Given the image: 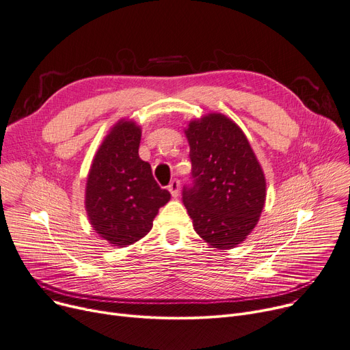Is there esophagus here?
I'll return each mask as SVG.
<instances>
[{"mask_svg":"<svg viewBox=\"0 0 350 350\" xmlns=\"http://www.w3.org/2000/svg\"><path fill=\"white\" fill-rule=\"evenodd\" d=\"M169 191H170V194L173 196V197H177L178 194H180V181L178 180H172V183L169 184Z\"/></svg>","mask_w":350,"mask_h":350,"instance_id":"esophagus-1","label":"esophagus"}]
</instances>
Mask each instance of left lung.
<instances>
[{
  "label": "left lung",
  "mask_w": 350,
  "mask_h": 350,
  "mask_svg": "<svg viewBox=\"0 0 350 350\" xmlns=\"http://www.w3.org/2000/svg\"><path fill=\"white\" fill-rule=\"evenodd\" d=\"M190 145L193 185L183 202L197 234L213 247L242 243L259 221L266 178L243 131L222 113L193 120L184 129Z\"/></svg>",
  "instance_id": "8db88e82"
}]
</instances>
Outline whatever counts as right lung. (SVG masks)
Here are the masks:
<instances>
[{
  "instance_id": "add662e5",
  "label": "right lung",
  "mask_w": 350,
  "mask_h": 350,
  "mask_svg": "<svg viewBox=\"0 0 350 350\" xmlns=\"http://www.w3.org/2000/svg\"><path fill=\"white\" fill-rule=\"evenodd\" d=\"M142 131L121 120L104 137L87 176L85 211L91 226L112 246L142 239L170 193L159 187L148 161L139 157Z\"/></svg>"
}]
</instances>
